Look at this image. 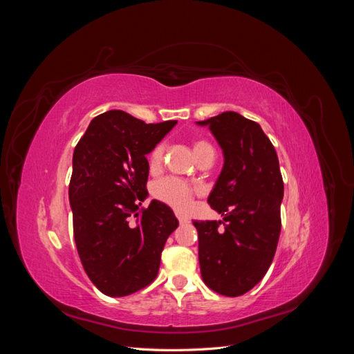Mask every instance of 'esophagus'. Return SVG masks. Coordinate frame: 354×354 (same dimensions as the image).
Returning a JSON list of instances; mask_svg holds the SVG:
<instances>
[{
  "label": "esophagus",
  "instance_id": "obj_1",
  "mask_svg": "<svg viewBox=\"0 0 354 354\" xmlns=\"http://www.w3.org/2000/svg\"><path fill=\"white\" fill-rule=\"evenodd\" d=\"M176 217H177V220L180 221V224H183V223H187V217L186 216H183V214L181 212H178V211H176Z\"/></svg>",
  "mask_w": 354,
  "mask_h": 354
}]
</instances>
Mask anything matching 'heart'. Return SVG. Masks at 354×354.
<instances>
[{
  "label": "heart",
  "instance_id": "1",
  "mask_svg": "<svg viewBox=\"0 0 354 354\" xmlns=\"http://www.w3.org/2000/svg\"><path fill=\"white\" fill-rule=\"evenodd\" d=\"M211 147L207 142H196L194 145V151L195 155H198L203 149H208ZM165 143H158L153 149L152 152L149 153V167L152 169L159 168L164 162V156H165ZM196 192V189L194 186H190L186 181L176 178V177H167L159 180L158 183L153 187V195L156 199L162 201L168 205L174 207L177 209L185 211L190 207L192 203V198H194V194Z\"/></svg>",
  "mask_w": 354,
  "mask_h": 354
}]
</instances>
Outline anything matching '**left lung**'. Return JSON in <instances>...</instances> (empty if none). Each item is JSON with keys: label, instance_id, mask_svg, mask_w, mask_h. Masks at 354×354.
I'll return each instance as SVG.
<instances>
[{"label": "left lung", "instance_id": "1", "mask_svg": "<svg viewBox=\"0 0 354 354\" xmlns=\"http://www.w3.org/2000/svg\"><path fill=\"white\" fill-rule=\"evenodd\" d=\"M196 124L209 128L224 155L208 196L223 221H194L201 274L212 291L239 297L263 279L279 241L283 198L279 159L261 127L236 112Z\"/></svg>", "mask_w": 354, "mask_h": 354}]
</instances>
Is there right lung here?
<instances>
[{
    "instance_id": "1",
    "label": "right lung",
    "mask_w": 354,
    "mask_h": 354,
    "mask_svg": "<svg viewBox=\"0 0 354 354\" xmlns=\"http://www.w3.org/2000/svg\"><path fill=\"white\" fill-rule=\"evenodd\" d=\"M176 124H146L109 111L94 118L75 147L73 238L85 273L104 295L125 297L152 283L164 245L178 226L162 202L140 208L147 196L146 155Z\"/></svg>"
}]
</instances>
